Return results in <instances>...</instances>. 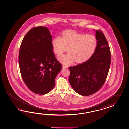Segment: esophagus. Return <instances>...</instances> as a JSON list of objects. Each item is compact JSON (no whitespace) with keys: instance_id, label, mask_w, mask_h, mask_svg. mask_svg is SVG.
Listing matches in <instances>:
<instances>
[{"instance_id":"obj_1","label":"esophagus","mask_w":129,"mask_h":129,"mask_svg":"<svg viewBox=\"0 0 129 129\" xmlns=\"http://www.w3.org/2000/svg\"><path fill=\"white\" fill-rule=\"evenodd\" d=\"M68 66H66V65H63V68H68Z\"/></svg>"}]
</instances>
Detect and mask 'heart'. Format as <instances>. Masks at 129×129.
<instances>
[{
    "instance_id": "obj_1",
    "label": "heart",
    "mask_w": 129,
    "mask_h": 129,
    "mask_svg": "<svg viewBox=\"0 0 129 129\" xmlns=\"http://www.w3.org/2000/svg\"><path fill=\"white\" fill-rule=\"evenodd\" d=\"M54 52L57 55L62 54L67 48L68 53L59 56V60L64 64L82 63L87 60L96 49L97 40L93 35L77 33L68 30L64 32L62 38L57 36L52 41Z\"/></svg>"
}]
</instances>
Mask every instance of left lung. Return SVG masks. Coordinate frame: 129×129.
Returning <instances> with one entry per match:
<instances>
[{
    "instance_id": "obj_1",
    "label": "left lung",
    "mask_w": 129,
    "mask_h": 129,
    "mask_svg": "<svg viewBox=\"0 0 129 129\" xmlns=\"http://www.w3.org/2000/svg\"><path fill=\"white\" fill-rule=\"evenodd\" d=\"M97 45L90 58L81 64L69 67V82L77 93L89 96L95 93L104 85L111 60L110 47L104 34L96 31Z\"/></svg>"
}]
</instances>
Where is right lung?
Instances as JSON below:
<instances>
[{"mask_svg": "<svg viewBox=\"0 0 129 129\" xmlns=\"http://www.w3.org/2000/svg\"><path fill=\"white\" fill-rule=\"evenodd\" d=\"M49 30L39 26L31 29L22 41L18 62L22 80L37 94L48 93L62 66L55 58Z\"/></svg>", "mask_w": 129, "mask_h": 129, "instance_id": "right-lung-1", "label": "right lung"}]
</instances>
